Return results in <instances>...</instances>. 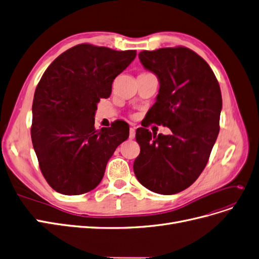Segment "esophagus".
<instances>
[{
	"label": "esophagus",
	"mask_w": 259,
	"mask_h": 259,
	"mask_svg": "<svg viewBox=\"0 0 259 259\" xmlns=\"http://www.w3.org/2000/svg\"><path fill=\"white\" fill-rule=\"evenodd\" d=\"M135 134H136V127L135 126H132L130 128V138L131 139H134L135 138Z\"/></svg>",
	"instance_id": "esophagus-1"
}]
</instances>
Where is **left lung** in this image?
Segmentation results:
<instances>
[{
	"label": "left lung",
	"instance_id": "8db88e82",
	"mask_svg": "<svg viewBox=\"0 0 259 259\" xmlns=\"http://www.w3.org/2000/svg\"><path fill=\"white\" fill-rule=\"evenodd\" d=\"M138 57L160 83L149 120L167 126L170 134L137 128L140 153L134 173L150 191L175 194L190 187L206 166L219 133L221 88L207 62L183 46L143 51Z\"/></svg>",
	"mask_w": 259,
	"mask_h": 259
}]
</instances>
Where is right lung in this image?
Wrapping results in <instances>:
<instances>
[{
	"mask_svg": "<svg viewBox=\"0 0 259 259\" xmlns=\"http://www.w3.org/2000/svg\"><path fill=\"white\" fill-rule=\"evenodd\" d=\"M136 57V51H114L79 44L55 59L38 82L32 104L31 139L46 182L66 195L86 193L104 177L115 149L128 138L121 121L95 130L100 98Z\"/></svg>",
	"mask_w": 259,
	"mask_h": 259,
	"instance_id": "1",
	"label": "right lung"
}]
</instances>
